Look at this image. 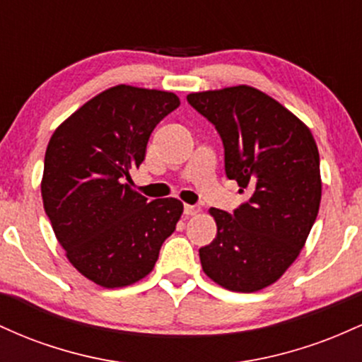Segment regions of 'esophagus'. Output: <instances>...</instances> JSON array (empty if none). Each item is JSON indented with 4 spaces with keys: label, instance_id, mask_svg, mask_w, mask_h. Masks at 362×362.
Wrapping results in <instances>:
<instances>
[{
    "label": "esophagus",
    "instance_id": "obj_1",
    "mask_svg": "<svg viewBox=\"0 0 362 362\" xmlns=\"http://www.w3.org/2000/svg\"><path fill=\"white\" fill-rule=\"evenodd\" d=\"M184 213L187 216H197L201 213V206H190V204H185L184 207Z\"/></svg>",
    "mask_w": 362,
    "mask_h": 362
}]
</instances>
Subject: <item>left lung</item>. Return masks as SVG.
<instances>
[{
    "mask_svg": "<svg viewBox=\"0 0 362 362\" xmlns=\"http://www.w3.org/2000/svg\"><path fill=\"white\" fill-rule=\"evenodd\" d=\"M187 100L218 129L228 178L250 194L233 214L209 209L218 233L199 250L202 271L224 289L255 293L281 279L317 219V143L303 120L253 86L197 91Z\"/></svg>",
    "mask_w": 362,
    "mask_h": 362,
    "instance_id": "left-lung-1",
    "label": "left lung"
}]
</instances>
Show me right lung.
I'll return each mask as SVG.
<instances>
[{
    "label": "right lung",
    "instance_id": "add662e5",
    "mask_svg": "<svg viewBox=\"0 0 362 362\" xmlns=\"http://www.w3.org/2000/svg\"><path fill=\"white\" fill-rule=\"evenodd\" d=\"M180 105L172 91L117 85L54 131L40 182L44 209L66 257L102 288L148 276L184 204L148 199L126 180L144 160L153 129Z\"/></svg>",
    "mask_w": 362,
    "mask_h": 362
}]
</instances>
